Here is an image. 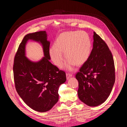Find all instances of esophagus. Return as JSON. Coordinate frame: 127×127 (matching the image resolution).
I'll list each match as a JSON object with an SVG mask.
<instances>
[{
	"mask_svg": "<svg viewBox=\"0 0 127 127\" xmlns=\"http://www.w3.org/2000/svg\"><path fill=\"white\" fill-rule=\"evenodd\" d=\"M72 76V75L71 74H70V73H69V72H67L66 73V77H67V79H69Z\"/></svg>",
	"mask_w": 127,
	"mask_h": 127,
	"instance_id": "esophagus-1",
	"label": "esophagus"
}]
</instances>
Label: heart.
<instances>
[{"label":"heart","mask_w":127,"mask_h":127,"mask_svg":"<svg viewBox=\"0 0 127 127\" xmlns=\"http://www.w3.org/2000/svg\"><path fill=\"white\" fill-rule=\"evenodd\" d=\"M92 42L88 34L85 31L67 32L60 34L57 38L55 45L49 50L53 63L58 67L63 64L64 56L67 60L65 67L71 70L75 64L80 66L85 63L90 56Z\"/></svg>","instance_id":"obj_1"}]
</instances>
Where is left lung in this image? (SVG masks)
Segmentation results:
<instances>
[{"instance_id":"8db88e82","label":"left lung","mask_w":127,"mask_h":127,"mask_svg":"<svg viewBox=\"0 0 127 127\" xmlns=\"http://www.w3.org/2000/svg\"><path fill=\"white\" fill-rule=\"evenodd\" d=\"M93 48L88 59L76 75L80 100L90 106H96L109 96L115 82V67L111 51L95 32Z\"/></svg>"}]
</instances>
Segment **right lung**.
I'll return each instance as SVG.
<instances>
[{
    "label": "right lung",
    "instance_id": "right-lung-1",
    "mask_svg": "<svg viewBox=\"0 0 127 127\" xmlns=\"http://www.w3.org/2000/svg\"><path fill=\"white\" fill-rule=\"evenodd\" d=\"M32 39L42 45L45 57L33 62L25 57V45ZM50 42L45 31L26 35L15 55L13 65L15 88L20 96L31 108L40 112L50 110L59 99L58 90L66 80V73L49 60Z\"/></svg>",
    "mask_w": 127,
    "mask_h": 127
}]
</instances>
